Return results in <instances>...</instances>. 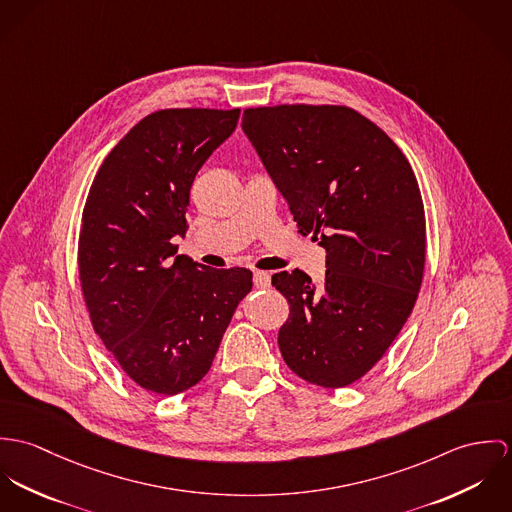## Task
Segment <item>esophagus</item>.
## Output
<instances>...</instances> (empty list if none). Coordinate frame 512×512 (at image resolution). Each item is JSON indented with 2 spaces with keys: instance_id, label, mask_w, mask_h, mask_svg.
Here are the masks:
<instances>
[{
  "instance_id": "esophagus-1",
  "label": "esophagus",
  "mask_w": 512,
  "mask_h": 512,
  "mask_svg": "<svg viewBox=\"0 0 512 512\" xmlns=\"http://www.w3.org/2000/svg\"><path fill=\"white\" fill-rule=\"evenodd\" d=\"M253 283L257 288H269L271 286V275L265 271H255L253 273Z\"/></svg>"
}]
</instances>
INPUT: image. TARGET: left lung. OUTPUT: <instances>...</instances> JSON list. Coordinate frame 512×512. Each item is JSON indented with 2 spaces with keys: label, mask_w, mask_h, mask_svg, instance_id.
Returning <instances> with one entry per match:
<instances>
[{
  "label": "left lung",
  "mask_w": 512,
  "mask_h": 512,
  "mask_svg": "<svg viewBox=\"0 0 512 512\" xmlns=\"http://www.w3.org/2000/svg\"><path fill=\"white\" fill-rule=\"evenodd\" d=\"M302 235L326 249V279L273 275L290 314L284 363L341 389L361 379L408 320L424 275L426 218L410 163L393 139L345 106L249 108L241 123Z\"/></svg>",
  "instance_id": "left-lung-1"
}]
</instances>
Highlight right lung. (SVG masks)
<instances>
[{"instance_id":"right-lung-1","label":"right lung","mask_w":512,"mask_h":512,"mask_svg":"<svg viewBox=\"0 0 512 512\" xmlns=\"http://www.w3.org/2000/svg\"><path fill=\"white\" fill-rule=\"evenodd\" d=\"M239 110L182 108L143 117L90 186L78 273L94 332L145 391L178 395L210 371L249 269H210L176 255L190 186L233 133Z\"/></svg>"}]
</instances>
